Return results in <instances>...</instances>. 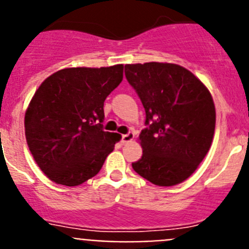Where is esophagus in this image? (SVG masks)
Instances as JSON below:
<instances>
[{
    "label": "esophagus",
    "instance_id": "obj_1",
    "mask_svg": "<svg viewBox=\"0 0 249 249\" xmlns=\"http://www.w3.org/2000/svg\"><path fill=\"white\" fill-rule=\"evenodd\" d=\"M133 138H135V133H133V132H128L127 135L122 136V143L127 144L128 142L133 141Z\"/></svg>",
    "mask_w": 249,
    "mask_h": 249
}]
</instances>
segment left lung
I'll list each match as a JSON object with an SVG mask.
<instances>
[{"instance_id": "left-lung-1", "label": "left lung", "mask_w": 249, "mask_h": 249, "mask_svg": "<svg viewBox=\"0 0 249 249\" xmlns=\"http://www.w3.org/2000/svg\"><path fill=\"white\" fill-rule=\"evenodd\" d=\"M124 73L146 111L147 128L138 138L143 155L132 167L156 186L182 183L212 144L215 108L211 92L175 63L126 65Z\"/></svg>"}]
</instances>
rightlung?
I'll use <instances>...</instances> for the list:
<instances>
[{"label":"right lung","instance_id":"right-lung-1","mask_svg":"<svg viewBox=\"0 0 249 249\" xmlns=\"http://www.w3.org/2000/svg\"><path fill=\"white\" fill-rule=\"evenodd\" d=\"M123 80V65L63 68L47 77L25 114V135L51 181L80 186L100 172L121 140L102 129L103 103Z\"/></svg>","mask_w":249,"mask_h":249}]
</instances>
